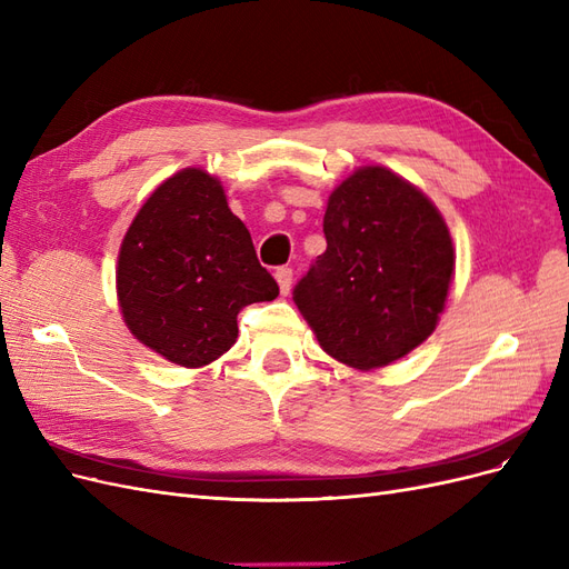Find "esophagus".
<instances>
[{
    "label": "esophagus",
    "mask_w": 569,
    "mask_h": 569,
    "mask_svg": "<svg viewBox=\"0 0 569 569\" xmlns=\"http://www.w3.org/2000/svg\"><path fill=\"white\" fill-rule=\"evenodd\" d=\"M274 280H278L282 295H289V289H291V268H278V270H274Z\"/></svg>",
    "instance_id": "esophagus-1"
}]
</instances>
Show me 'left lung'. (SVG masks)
I'll return each mask as SVG.
<instances>
[{
	"label": "left lung",
	"mask_w": 569,
	"mask_h": 569,
	"mask_svg": "<svg viewBox=\"0 0 569 569\" xmlns=\"http://www.w3.org/2000/svg\"><path fill=\"white\" fill-rule=\"evenodd\" d=\"M322 230L327 249L295 289L320 349L360 372L418 349L456 272L432 199L385 166H363L332 189Z\"/></svg>",
	"instance_id": "left-lung-1"
}]
</instances>
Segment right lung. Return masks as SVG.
I'll use <instances>...</instances> for the list:
<instances>
[{"instance_id": "obj_1", "label": "right lung", "mask_w": 569, "mask_h": 569, "mask_svg": "<svg viewBox=\"0 0 569 569\" xmlns=\"http://www.w3.org/2000/svg\"><path fill=\"white\" fill-rule=\"evenodd\" d=\"M116 295L132 337L182 368H203L237 341V313L280 295L251 234L203 168L163 180L120 242Z\"/></svg>"}]
</instances>
